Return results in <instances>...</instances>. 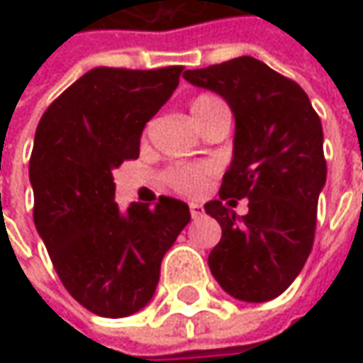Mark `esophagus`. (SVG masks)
Listing matches in <instances>:
<instances>
[{
  "label": "esophagus",
  "instance_id": "obj_1",
  "mask_svg": "<svg viewBox=\"0 0 363 363\" xmlns=\"http://www.w3.org/2000/svg\"><path fill=\"white\" fill-rule=\"evenodd\" d=\"M189 212H191V218H194V220H198V218L203 216V208L196 202L189 203Z\"/></svg>",
  "mask_w": 363,
  "mask_h": 363
}]
</instances>
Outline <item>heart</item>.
Returning <instances> with one entry per match:
<instances>
[{"label": "heart", "mask_w": 363, "mask_h": 363, "mask_svg": "<svg viewBox=\"0 0 363 363\" xmlns=\"http://www.w3.org/2000/svg\"><path fill=\"white\" fill-rule=\"evenodd\" d=\"M218 103V99L210 96V94H202L198 99L191 101V117L200 115L206 106L214 105ZM212 175V167L210 165H203V163H194V165H175V167H169L165 174H163V182L167 188H172L174 191H179V194H188V196H194V194H200L208 179Z\"/></svg>", "instance_id": "b5f03b06"}]
</instances>
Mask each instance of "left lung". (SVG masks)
<instances>
[{"mask_svg": "<svg viewBox=\"0 0 363 363\" xmlns=\"http://www.w3.org/2000/svg\"><path fill=\"white\" fill-rule=\"evenodd\" d=\"M184 78L220 94L236 121L220 200L203 206L222 226L210 271L234 299H274L313 248L317 200L328 177L319 115L295 80L252 56L186 70ZM242 197L249 214L240 218L228 206Z\"/></svg>", "mask_w": 363, "mask_h": 363, "instance_id": "1", "label": "left lung"}]
</instances>
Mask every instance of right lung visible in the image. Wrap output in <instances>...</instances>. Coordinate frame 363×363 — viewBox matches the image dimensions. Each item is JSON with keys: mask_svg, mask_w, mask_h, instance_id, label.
Segmentation results:
<instances>
[{"mask_svg": "<svg viewBox=\"0 0 363 363\" xmlns=\"http://www.w3.org/2000/svg\"><path fill=\"white\" fill-rule=\"evenodd\" d=\"M184 66H99L70 84L38 123L30 157L34 224L62 285L91 313L127 317L160 283L161 260L189 222L188 203L115 202L113 169L139 157L151 119Z\"/></svg>", "mask_w": 363, "mask_h": 363, "instance_id": "1", "label": "right lung"}]
</instances>
